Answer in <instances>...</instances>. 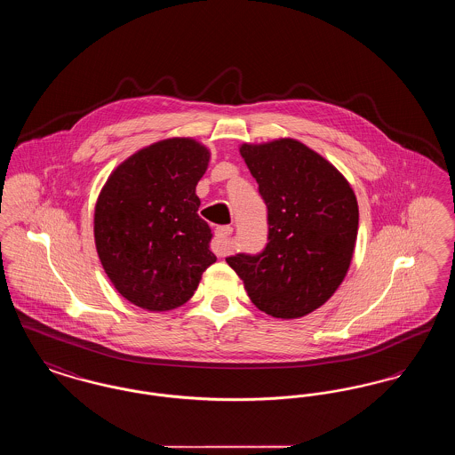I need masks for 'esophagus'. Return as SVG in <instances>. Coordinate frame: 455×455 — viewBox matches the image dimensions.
Instances as JSON below:
<instances>
[{"mask_svg":"<svg viewBox=\"0 0 455 455\" xmlns=\"http://www.w3.org/2000/svg\"><path fill=\"white\" fill-rule=\"evenodd\" d=\"M232 227L228 225H223V227H218L215 230V243H213V249L217 252L218 256H225L227 254V242L228 237L232 235Z\"/></svg>","mask_w":455,"mask_h":455,"instance_id":"obj_1","label":"esophagus"}]
</instances>
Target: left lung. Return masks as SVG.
Listing matches in <instances>:
<instances>
[{"mask_svg": "<svg viewBox=\"0 0 455 455\" xmlns=\"http://www.w3.org/2000/svg\"><path fill=\"white\" fill-rule=\"evenodd\" d=\"M240 155L267 206V245L227 258L252 303L299 319L324 305L345 280L358 235V203L347 177L293 138L242 143Z\"/></svg>", "mask_w": 455, "mask_h": 455, "instance_id": "8db88e82", "label": "left lung"}]
</instances>
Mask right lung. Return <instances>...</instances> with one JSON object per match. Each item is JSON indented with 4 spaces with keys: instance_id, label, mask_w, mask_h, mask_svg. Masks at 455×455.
Wrapping results in <instances>:
<instances>
[{
    "instance_id": "obj_1",
    "label": "right lung",
    "mask_w": 455,
    "mask_h": 455,
    "mask_svg": "<svg viewBox=\"0 0 455 455\" xmlns=\"http://www.w3.org/2000/svg\"><path fill=\"white\" fill-rule=\"evenodd\" d=\"M210 156L193 138L156 141L119 164L97 197L99 259L114 288L140 308L167 312L184 305L217 260L196 196Z\"/></svg>"
}]
</instances>
